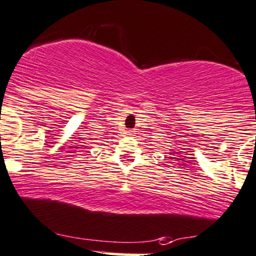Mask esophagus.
Instances as JSON below:
<instances>
[{
	"label": "esophagus",
	"instance_id": "obj_1",
	"mask_svg": "<svg viewBox=\"0 0 256 256\" xmlns=\"http://www.w3.org/2000/svg\"><path fill=\"white\" fill-rule=\"evenodd\" d=\"M136 134V130H128L127 136H134Z\"/></svg>",
	"mask_w": 256,
	"mask_h": 256
}]
</instances>
